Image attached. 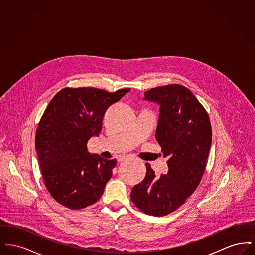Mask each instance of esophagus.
<instances>
[{
  "label": "esophagus",
  "mask_w": 255,
  "mask_h": 255,
  "mask_svg": "<svg viewBox=\"0 0 255 255\" xmlns=\"http://www.w3.org/2000/svg\"><path fill=\"white\" fill-rule=\"evenodd\" d=\"M127 158H128V157H126V156H123V157H120V158H119V161H120V162H122V161L126 160Z\"/></svg>",
  "instance_id": "1"
}]
</instances>
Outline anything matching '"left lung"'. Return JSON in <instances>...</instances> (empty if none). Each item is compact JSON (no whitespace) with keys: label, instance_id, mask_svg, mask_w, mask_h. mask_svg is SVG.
<instances>
[{"label":"left lung","instance_id":"left-lung-1","mask_svg":"<svg viewBox=\"0 0 255 255\" xmlns=\"http://www.w3.org/2000/svg\"><path fill=\"white\" fill-rule=\"evenodd\" d=\"M144 95L160 105L156 138L168 158V172L156 176L146 163L145 178L133 186L131 199L142 212L161 217L183 205L200 184L212 130L206 109L186 87L159 86Z\"/></svg>","mask_w":255,"mask_h":255}]
</instances>
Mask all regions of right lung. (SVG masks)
Segmentation results:
<instances>
[{
  "mask_svg": "<svg viewBox=\"0 0 255 255\" xmlns=\"http://www.w3.org/2000/svg\"><path fill=\"white\" fill-rule=\"evenodd\" d=\"M130 90L68 87L50 100L37 127L35 148L45 185L62 206L82 209L101 198L117 159L90 155L87 143L100 133L110 105Z\"/></svg>",
  "mask_w": 255,
  "mask_h": 255,
  "instance_id": "obj_1",
  "label": "right lung"
}]
</instances>
